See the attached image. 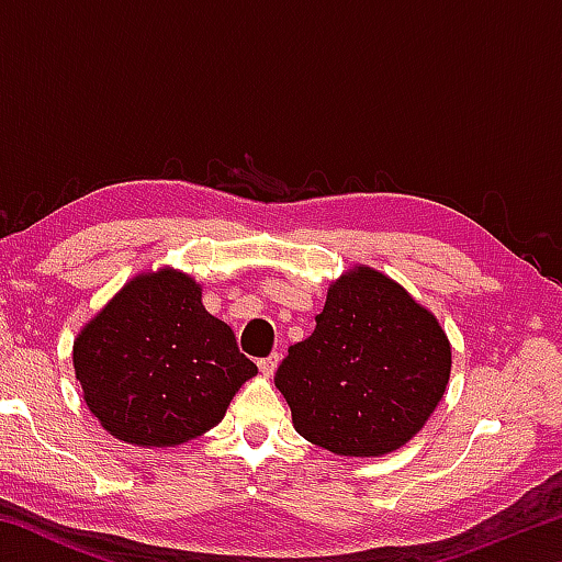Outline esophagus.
I'll return each instance as SVG.
<instances>
[{
	"instance_id": "1",
	"label": "esophagus",
	"mask_w": 562,
	"mask_h": 562,
	"mask_svg": "<svg viewBox=\"0 0 562 562\" xmlns=\"http://www.w3.org/2000/svg\"><path fill=\"white\" fill-rule=\"evenodd\" d=\"M278 364H280V357H278V355H270V357H265V359L258 361L260 372H262L265 376H272L274 369H278Z\"/></svg>"
}]
</instances>
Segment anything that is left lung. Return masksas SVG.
<instances>
[{
	"instance_id": "obj_1",
	"label": "left lung",
	"mask_w": 562,
	"mask_h": 562,
	"mask_svg": "<svg viewBox=\"0 0 562 562\" xmlns=\"http://www.w3.org/2000/svg\"><path fill=\"white\" fill-rule=\"evenodd\" d=\"M451 376V341L396 280L355 265L329 284L312 335L288 349L274 386L294 431L372 459L424 429Z\"/></svg>"
}]
</instances>
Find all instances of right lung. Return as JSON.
Returning <instances> with one entry per match:
<instances>
[{"label": "right lung", "instance_id": "1", "mask_svg": "<svg viewBox=\"0 0 562 562\" xmlns=\"http://www.w3.org/2000/svg\"><path fill=\"white\" fill-rule=\"evenodd\" d=\"M74 372L111 436L166 449L221 424L258 367L205 310L201 282L166 265L131 278L81 327Z\"/></svg>", "mask_w": 562, "mask_h": 562}]
</instances>
